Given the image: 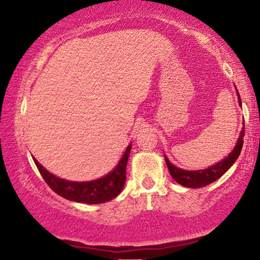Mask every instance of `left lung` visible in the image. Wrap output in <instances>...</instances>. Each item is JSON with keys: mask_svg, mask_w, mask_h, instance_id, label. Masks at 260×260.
<instances>
[{"mask_svg": "<svg viewBox=\"0 0 260 260\" xmlns=\"http://www.w3.org/2000/svg\"><path fill=\"white\" fill-rule=\"evenodd\" d=\"M238 99H239V105H241V99H240L239 93H238ZM244 135H245V123H244L243 130H241L240 133V136L238 138L236 147L233 149V151L231 152L226 158H223L221 162L216 163V165L209 167V168L204 169V170L180 169L177 168V167L173 166L172 163L169 162V159L165 156L167 167H168L170 175H172L173 179L175 180L177 183L182 184V186L188 187V188H200L214 182V181L218 180L219 177H221L223 174H225L227 170L233 166V163L237 161V158L239 157L241 148H243V143H244L243 141Z\"/></svg>", "mask_w": 260, "mask_h": 260, "instance_id": "1", "label": "left lung"}]
</instances>
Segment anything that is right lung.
I'll list each match as a JSON object with an SVG mask.
<instances>
[{
	"mask_svg": "<svg viewBox=\"0 0 260 260\" xmlns=\"http://www.w3.org/2000/svg\"><path fill=\"white\" fill-rule=\"evenodd\" d=\"M131 150V144L126 148L122 159L111 173L102 179L88 182H73L56 177L47 172L37 159H34L39 172L52 190L67 200L81 204H104L115 199L122 191L126 179V163Z\"/></svg>",
	"mask_w": 260,
	"mask_h": 260,
	"instance_id": "right-lung-1",
	"label": "right lung"
}]
</instances>
